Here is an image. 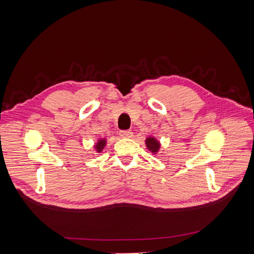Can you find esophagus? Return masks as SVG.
Here are the masks:
<instances>
[{
	"label": "esophagus",
	"mask_w": 254,
	"mask_h": 254,
	"mask_svg": "<svg viewBox=\"0 0 254 254\" xmlns=\"http://www.w3.org/2000/svg\"><path fill=\"white\" fill-rule=\"evenodd\" d=\"M119 136L123 138H131L132 137V131L130 130H120Z\"/></svg>",
	"instance_id": "obj_1"
}]
</instances>
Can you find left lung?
I'll return each mask as SVG.
<instances>
[{
    "label": "left lung",
    "instance_id": "1",
    "mask_svg": "<svg viewBox=\"0 0 254 254\" xmlns=\"http://www.w3.org/2000/svg\"><path fill=\"white\" fill-rule=\"evenodd\" d=\"M145 145L146 147H147V149L153 154V155H156L159 151V149H161V142H159L155 137L153 136H149L146 138L145 140Z\"/></svg>",
    "mask_w": 254,
    "mask_h": 254
}]
</instances>
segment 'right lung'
Segmentation results:
<instances>
[{
  "mask_svg": "<svg viewBox=\"0 0 254 254\" xmlns=\"http://www.w3.org/2000/svg\"><path fill=\"white\" fill-rule=\"evenodd\" d=\"M106 145H107V139L101 138L95 143V145H93V148L96 149L97 153H101L104 150V148L106 147Z\"/></svg>",
  "mask_w": 254,
  "mask_h": 254,
  "instance_id": "add662e5",
  "label": "right lung"
}]
</instances>
